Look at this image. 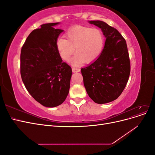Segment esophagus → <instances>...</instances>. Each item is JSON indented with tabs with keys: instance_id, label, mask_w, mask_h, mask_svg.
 <instances>
[{
	"instance_id": "1",
	"label": "esophagus",
	"mask_w": 155,
	"mask_h": 155,
	"mask_svg": "<svg viewBox=\"0 0 155 155\" xmlns=\"http://www.w3.org/2000/svg\"><path fill=\"white\" fill-rule=\"evenodd\" d=\"M72 72H80V69L78 68H75V67H72Z\"/></svg>"
}]
</instances>
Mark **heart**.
I'll return each mask as SVG.
<instances>
[{
  "label": "heart",
  "mask_w": 155,
  "mask_h": 155,
  "mask_svg": "<svg viewBox=\"0 0 155 155\" xmlns=\"http://www.w3.org/2000/svg\"><path fill=\"white\" fill-rule=\"evenodd\" d=\"M66 39L60 38L56 42V48L60 57L68 61L75 52L71 62L79 64L82 62L91 63L99 57L104 46V36L97 28L74 26L67 30Z\"/></svg>",
  "instance_id": "b5f03b06"
}]
</instances>
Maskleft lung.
Masks as SVG:
<instances>
[{
	"mask_svg": "<svg viewBox=\"0 0 155 155\" xmlns=\"http://www.w3.org/2000/svg\"><path fill=\"white\" fill-rule=\"evenodd\" d=\"M89 23L100 28L106 40L100 57L81 71L89 97L104 104L116 100L124 90L130 72L129 55L125 39L116 28L101 21Z\"/></svg>",
	"mask_w": 155,
	"mask_h": 155,
	"instance_id": "1",
	"label": "left lung"
}]
</instances>
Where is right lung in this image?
<instances>
[{"label": "right lung", "instance_id": "add662e5", "mask_svg": "<svg viewBox=\"0 0 155 155\" xmlns=\"http://www.w3.org/2000/svg\"><path fill=\"white\" fill-rule=\"evenodd\" d=\"M59 22L47 23L33 30L21 52V75L30 95L46 107H55L68 94L72 68L63 62L56 42L63 30Z\"/></svg>", "mask_w": 155, "mask_h": 155}]
</instances>
